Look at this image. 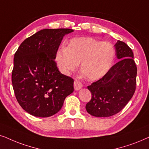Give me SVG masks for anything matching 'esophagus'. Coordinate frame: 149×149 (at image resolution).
Segmentation results:
<instances>
[{
  "mask_svg": "<svg viewBox=\"0 0 149 149\" xmlns=\"http://www.w3.org/2000/svg\"><path fill=\"white\" fill-rule=\"evenodd\" d=\"M83 87V85L82 83H81L80 81L78 80H75L74 81V88L76 91H79Z\"/></svg>",
  "mask_w": 149,
  "mask_h": 149,
  "instance_id": "34e87169",
  "label": "esophagus"
}]
</instances>
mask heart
<instances>
[{
    "label": "heart",
    "mask_w": 149,
    "mask_h": 149,
    "mask_svg": "<svg viewBox=\"0 0 149 149\" xmlns=\"http://www.w3.org/2000/svg\"><path fill=\"white\" fill-rule=\"evenodd\" d=\"M116 51L112 43L93 37L71 39L66 47L56 53V61L63 74L75 71L80 63L83 76L90 80H97L106 76L114 65Z\"/></svg>",
    "instance_id": "1"
}]
</instances>
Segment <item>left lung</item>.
Returning a JSON list of instances; mask_svg holds the SVG:
<instances>
[{
    "instance_id": "left-lung-1",
    "label": "left lung",
    "mask_w": 149,
    "mask_h": 149,
    "mask_svg": "<svg viewBox=\"0 0 149 149\" xmlns=\"http://www.w3.org/2000/svg\"><path fill=\"white\" fill-rule=\"evenodd\" d=\"M118 62L106 76L87 88L92 94L86 105L88 114L108 117L117 114L127 104L136 91L137 67L132 49L121 41L114 45Z\"/></svg>"
}]
</instances>
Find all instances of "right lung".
I'll list each match as a JSON object with an SVG mask.
<instances>
[{
	"label": "right lung",
	"instance_id": "right-lung-1",
	"mask_svg": "<svg viewBox=\"0 0 149 149\" xmlns=\"http://www.w3.org/2000/svg\"><path fill=\"white\" fill-rule=\"evenodd\" d=\"M73 30H41L21 43L14 55L12 85L20 106L30 114L49 117L73 92V80L61 73L56 53L63 37Z\"/></svg>",
	"mask_w": 149,
	"mask_h": 149
}]
</instances>
